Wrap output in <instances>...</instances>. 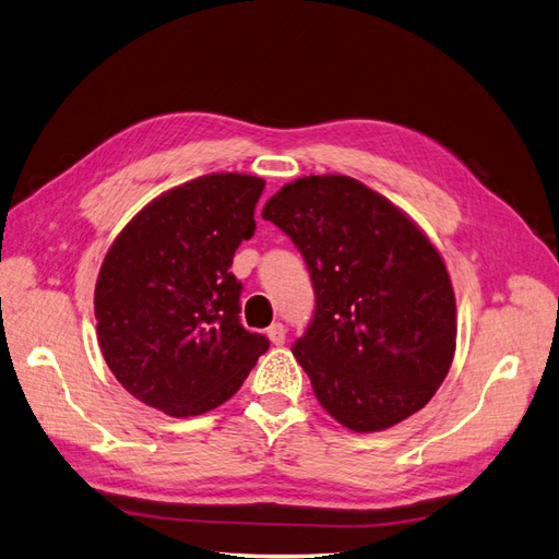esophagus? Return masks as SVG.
I'll list each match as a JSON object with an SVG mask.
<instances>
[{"label": "esophagus", "instance_id": "34e87169", "mask_svg": "<svg viewBox=\"0 0 559 559\" xmlns=\"http://www.w3.org/2000/svg\"><path fill=\"white\" fill-rule=\"evenodd\" d=\"M266 336H269V341H272L274 345H283L285 343V326L281 322L272 324V326L266 329Z\"/></svg>", "mask_w": 559, "mask_h": 559}]
</instances>
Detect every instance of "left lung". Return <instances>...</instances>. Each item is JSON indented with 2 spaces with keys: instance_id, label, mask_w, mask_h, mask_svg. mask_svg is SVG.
Masks as SVG:
<instances>
[{
  "instance_id": "8db88e82",
  "label": "left lung",
  "mask_w": 559,
  "mask_h": 559,
  "mask_svg": "<svg viewBox=\"0 0 559 559\" xmlns=\"http://www.w3.org/2000/svg\"><path fill=\"white\" fill-rule=\"evenodd\" d=\"M262 218L295 241L311 272L316 316L293 355L318 403L355 432L419 412L456 353V295L421 227L347 175L285 183Z\"/></svg>"
}]
</instances>
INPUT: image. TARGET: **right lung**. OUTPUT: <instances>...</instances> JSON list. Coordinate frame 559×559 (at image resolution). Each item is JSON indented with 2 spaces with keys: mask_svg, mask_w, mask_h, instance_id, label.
<instances>
[{
  "mask_svg": "<svg viewBox=\"0 0 559 559\" xmlns=\"http://www.w3.org/2000/svg\"><path fill=\"white\" fill-rule=\"evenodd\" d=\"M264 179L212 173L160 193L123 225L94 290L103 359L129 394L170 417L233 399L269 349L239 322L230 266L255 233Z\"/></svg>",
  "mask_w": 559,
  "mask_h": 559,
  "instance_id": "add662e5",
  "label": "right lung"
}]
</instances>
